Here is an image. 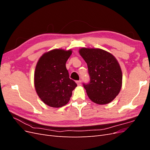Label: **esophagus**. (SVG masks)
<instances>
[{"instance_id":"esophagus-1","label":"esophagus","mask_w":150,"mask_h":150,"mask_svg":"<svg viewBox=\"0 0 150 150\" xmlns=\"http://www.w3.org/2000/svg\"><path fill=\"white\" fill-rule=\"evenodd\" d=\"M76 83H77V84H78V86H80V85H81V81H76Z\"/></svg>"}]
</instances>
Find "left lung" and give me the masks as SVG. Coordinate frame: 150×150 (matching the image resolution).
<instances>
[{
  "label": "left lung",
  "mask_w": 150,
  "mask_h": 150,
  "mask_svg": "<svg viewBox=\"0 0 150 150\" xmlns=\"http://www.w3.org/2000/svg\"><path fill=\"white\" fill-rule=\"evenodd\" d=\"M87 63L90 81L83 84L89 98L98 104L110 103L119 94L122 86V71L115 56L101 49H79Z\"/></svg>",
  "instance_id": "obj_1"
}]
</instances>
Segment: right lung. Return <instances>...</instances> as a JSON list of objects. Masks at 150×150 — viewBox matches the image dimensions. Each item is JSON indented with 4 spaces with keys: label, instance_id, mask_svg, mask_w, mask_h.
Instances as JSON below:
<instances>
[{
    "label": "right lung",
    "instance_id": "1",
    "mask_svg": "<svg viewBox=\"0 0 150 150\" xmlns=\"http://www.w3.org/2000/svg\"><path fill=\"white\" fill-rule=\"evenodd\" d=\"M71 50L53 49L39 58L34 72V86L39 97L47 105L60 108L69 101L77 86L69 78L66 63Z\"/></svg>",
    "mask_w": 150,
    "mask_h": 150
}]
</instances>
